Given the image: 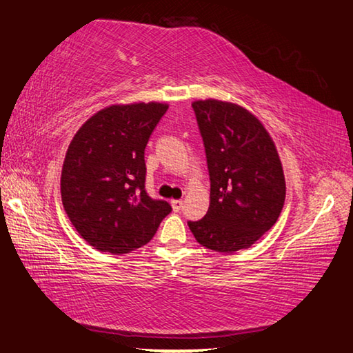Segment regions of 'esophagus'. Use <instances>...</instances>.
Here are the masks:
<instances>
[{"instance_id": "obj_1", "label": "esophagus", "mask_w": 353, "mask_h": 353, "mask_svg": "<svg viewBox=\"0 0 353 353\" xmlns=\"http://www.w3.org/2000/svg\"><path fill=\"white\" fill-rule=\"evenodd\" d=\"M170 204H172V208H174L175 212H179V210H181V208H183V204H184V203H183L181 199H172Z\"/></svg>"}]
</instances>
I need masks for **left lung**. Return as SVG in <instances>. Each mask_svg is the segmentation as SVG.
<instances>
[{"mask_svg": "<svg viewBox=\"0 0 353 353\" xmlns=\"http://www.w3.org/2000/svg\"><path fill=\"white\" fill-rule=\"evenodd\" d=\"M192 106L205 148L210 205L189 228L208 250L250 248L276 224L285 204L277 148L262 121L241 105L207 99Z\"/></svg>", "mask_w": 353, "mask_h": 353, "instance_id": "8db88e82", "label": "left lung"}]
</instances>
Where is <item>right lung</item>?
<instances>
[{"mask_svg":"<svg viewBox=\"0 0 353 353\" xmlns=\"http://www.w3.org/2000/svg\"><path fill=\"white\" fill-rule=\"evenodd\" d=\"M168 103L111 105L71 140L61 195L77 233L99 251L126 254L152 239L172 207L145 190V149Z\"/></svg>","mask_w":353,"mask_h":353,"instance_id":"obj_1","label":"right lung"}]
</instances>
